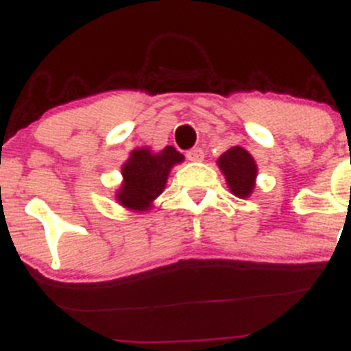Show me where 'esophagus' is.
Returning a JSON list of instances; mask_svg holds the SVG:
<instances>
[{
    "label": "esophagus",
    "mask_w": 351,
    "mask_h": 351,
    "mask_svg": "<svg viewBox=\"0 0 351 351\" xmlns=\"http://www.w3.org/2000/svg\"><path fill=\"white\" fill-rule=\"evenodd\" d=\"M186 158L193 162L202 161V159H204V149H202V147H192L190 151H186Z\"/></svg>",
    "instance_id": "obj_1"
}]
</instances>
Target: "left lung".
<instances>
[{"instance_id":"1","label":"left lung","mask_w":351,"mask_h":351,"mask_svg":"<svg viewBox=\"0 0 351 351\" xmlns=\"http://www.w3.org/2000/svg\"><path fill=\"white\" fill-rule=\"evenodd\" d=\"M219 168L224 173L228 185L236 197L244 198L254 189L256 165L251 154L243 147H231L219 158Z\"/></svg>"}]
</instances>
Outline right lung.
<instances>
[{
    "mask_svg": "<svg viewBox=\"0 0 351 351\" xmlns=\"http://www.w3.org/2000/svg\"><path fill=\"white\" fill-rule=\"evenodd\" d=\"M180 161H183V154L173 146L158 154L149 149L134 151L122 168L123 185L117 195L120 204L134 210L151 207V202L165 190L169 169Z\"/></svg>",
    "mask_w": 351,
    "mask_h": 351,
    "instance_id": "1",
    "label": "right lung"
}]
</instances>
